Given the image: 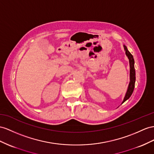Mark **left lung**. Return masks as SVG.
<instances>
[{"mask_svg":"<svg viewBox=\"0 0 154 154\" xmlns=\"http://www.w3.org/2000/svg\"><path fill=\"white\" fill-rule=\"evenodd\" d=\"M124 50L125 51V54L127 55V57L129 59V67H130V81L129 84L127 92L125 94V96L124 97V99L122 101V103H124V102L128 100L130 96H131L133 94V92L134 90V88H135V67H134V64H135V61H134V58L133 55L129 53V51L128 50L127 47L125 45H124Z\"/></svg>","mask_w":154,"mask_h":154,"instance_id":"8db88e82","label":"left lung"}]
</instances>
